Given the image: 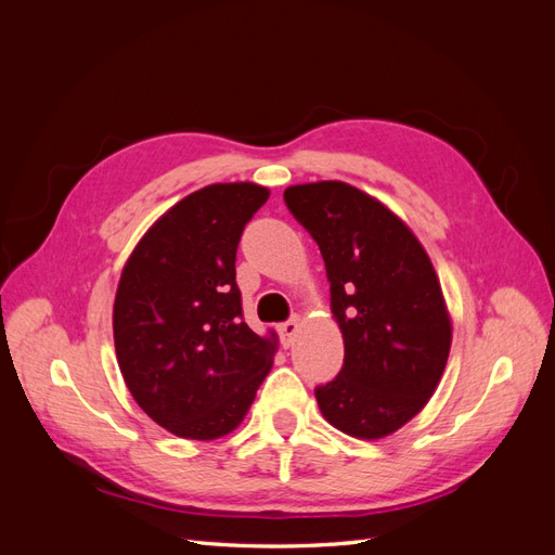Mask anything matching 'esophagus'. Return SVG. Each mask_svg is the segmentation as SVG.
Here are the masks:
<instances>
[{
  "label": "esophagus",
  "instance_id": "34e87169",
  "mask_svg": "<svg viewBox=\"0 0 555 555\" xmlns=\"http://www.w3.org/2000/svg\"><path fill=\"white\" fill-rule=\"evenodd\" d=\"M298 328H300V319H298V317H292V319H287V322H282V324L278 326L280 340H282V345H284V347H289V345L294 343Z\"/></svg>",
  "mask_w": 555,
  "mask_h": 555
}]
</instances>
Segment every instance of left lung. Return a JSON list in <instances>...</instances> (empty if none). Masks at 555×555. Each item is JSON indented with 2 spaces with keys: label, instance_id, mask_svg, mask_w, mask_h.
I'll return each mask as SVG.
<instances>
[{
  "label": "left lung",
  "instance_id": "8db88e82",
  "mask_svg": "<svg viewBox=\"0 0 555 555\" xmlns=\"http://www.w3.org/2000/svg\"><path fill=\"white\" fill-rule=\"evenodd\" d=\"M284 204L319 245L345 361L317 386L324 418L377 440L422 412L449 357L451 324L438 275L414 233L347 182L284 190Z\"/></svg>",
  "mask_w": 555,
  "mask_h": 555
}]
</instances>
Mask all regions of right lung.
I'll list each match as a JSON object with an SVG mask.
<instances>
[{
	"instance_id": "1",
	"label": "right lung",
	"mask_w": 555,
	"mask_h": 555,
	"mask_svg": "<svg viewBox=\"0 0 555 555\" xmlns=\"http://www.w3.org/2000/svg\"><path fill=\"white\" fill-rule=\"evenodd\" d=\"M268 201L251 182L208 184L150 229L125 266L113 308L115 354L141 410L178 438L236 428L271 371L275 338L243 319L236 251Z\"/></svg>"
}]
</instances>
